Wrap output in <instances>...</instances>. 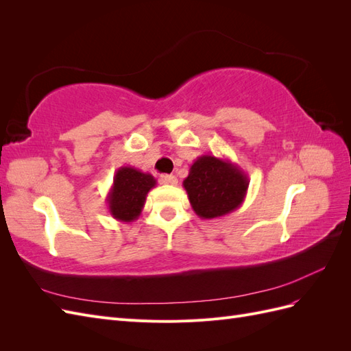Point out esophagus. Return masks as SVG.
<instances>
[{
	"instance_id": "34e87169",
	"label": "esophagus",
	"mask_w": 351,
	"mask_h": 351,
	"mask_svg": "<svg viewBox=\"0 0 351 351\" xmlns=\"http://www.w3.org/2000/svg\"><path fill=\"white\" fill-rule=\"evenodd\" d=\"M161 183L162 184H168V186H176L178 183V180L173 174H165V176L161 177Z\"/></svg>"
}]
</instances>
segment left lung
Returning <instances> with one entry per match:
<instances>
[{"mask_svg": "<svg viewBox=\"0 0 351 351\" xmlns=\"http://www.w3.org/2000/svg\"><path fill=\"white\" fill-rule=\"evenodd\" d=\"M183 187L195 214L214 219L240 208L247 193L249 177L230 159L202 155L190 167Z\"/></svg>", "mask_w": 351, "mask_h": 351, "instance_id": "obj_1", "label": "left lung"}]
</instances>
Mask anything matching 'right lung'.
Returning <instances> with one entry per match:
<instances>
[{
    "label": "right lung",
    "instance_id": "add662e5",
    "mask_svg": "<svg viewBox=\"0 0 351 351\" xmlns=\"http://www.w3.org/2000/svg\"><path fill=\"white\" fill-rule=\"evenodd\" d=\"M155 186L156 180L149 173L134 167H120L105 199L112 218L121 222L136 221L142 214L147 193Z\"/></svg>",
    "mask_w": 351,
    "mask_h": 351
}]
</instances>
